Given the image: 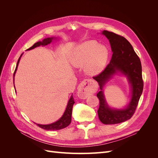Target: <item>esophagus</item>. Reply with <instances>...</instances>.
Returning <instances> with one entry per match:
<instances>
[{
	"instance_id": "1",
	"label": "esophagus",
	"mask_w": 158,
	"mask_h": 158,
	"mask_svg": "<svg viewBox=\"0 0 158 158\" xmlns=\"http://www.w3.org/2000/svg\"><path fill=\"white\" fill-rule=\"evenodd\" d=\"M97 89L98 85L95 81L85 79L79 85L78 95L80 98L85 99L88 97L89 95L96 92Z\"/></svg>"
}]
</instances>
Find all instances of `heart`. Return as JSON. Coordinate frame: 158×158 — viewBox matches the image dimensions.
I'll use <instances>...</instances> for the list:
<instances>
[{
  "label": "heart",
  "mask_w": 158,
  "mask_h": 158,
  "mask_svg": "<svg viewBox=\"0 0 158 158\" xmlns=\"http://www.w3.org/2000/svg\"><path fill=\"white\" fill-rule=\"evenodd\" d=\"M109 58L108 49L97 41L89 40L76 47L71 56V64L75 67L84 65L89 74H97L104 69Z\"/></svg>",
  "instance_id": "obj_1"
}]
</instances>
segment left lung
Instances as JSON below:
<instances>
[{
    "mask_svg": "<svg viewBox=\"0 0 158 158\" xmlns=\"http://www.w3.org/2000/svg\"><path fill=\"white\" fill-rule=\"evenodd\" d=\"M102 34L109 40L113 55L106 68L93 78L98 82L101 89L97 94L99 100L98 110L99 120L105 125H114L130 119L136 111L144 87L142 65L140 58L125 37L107 30L103 31ZM118 71L127 76L132 88L131 102L126 108L123 110L110 108L102 91L104 84Z\"/></svg>",
    "mask_w": 158,
    "mask_h": 158,
    "instance_id": "8db88e82",
    "label": "left lung"
}]
</instances>
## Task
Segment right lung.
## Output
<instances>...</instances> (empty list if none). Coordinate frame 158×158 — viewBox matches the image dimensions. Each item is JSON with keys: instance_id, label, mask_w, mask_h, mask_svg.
Returning a JSON list of instances; mask_svg holds the SVG:
<instances>
[{"instance_id": "obj_1", "label": "right lung", "mask_w": 158, "mask_h": 158, "mask_svg": "<svg viewBox=\"0 0 158 158\" xmlns=\"http://www.w3.org/2000/svg\"><path fill=\"white\" fill-rule=\"evenodd\" d=\"M55 37H49V38H46V39H44L42 41H39L37 42L35 44L33 45L32 47H31L30 48H29L27 50H31L37 47H40V45L41 46H45L49 44L52 41V40H54ZM22 56V55H21ZM20 57L19 58L18 63L16 64V67L15 69V71L14 73V75H15L16 71L17 70V67L18 66L19 61H20ZM74 103V100L73 98V95H71V97L69 99V101L68 102L67 106H66L65 111L63 114V115L61 117L60 119H59L58 121L53 123L49 124V125H40V124H36V125L40 127V128L45 129V130L47 131H55V130H60V129H63L64 128H66V127H68L70 123H71V118H72V111H73V105Z\"/></svg>"}]
</instances>
